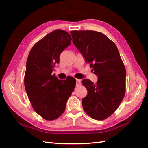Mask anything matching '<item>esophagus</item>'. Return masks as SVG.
Instances as JSON below:
<instances>
[{"mask_svg": "<svg viewBox=\"0 0 148 148\" xmlns=\"http://www.w3.org/2000/svg\"><path fill=\"white\" fill-rule=\"evenodd\" d=\"M76 86H79L81 85V80L78 79H76Z\"/></svg>", "mask_w": 148, "mask_h": 148, "instance_id": "1", "label": "esophagus"}]
</instances>
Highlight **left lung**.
Segmentation results:
<instances>
[{
    "label": "left lung",
    "mask_w": 148,
    "mask_h": 148,
    "mask_svg": "<svg viewBox=\"0 0 148 148\" xmlns=\"http://www.w3.org/2000/svg\"><path fill=\"white\" fill-rule=\"evenodd\" d=\"M71 34L73 44L98 77L96 84L82 81L87 90L82 101L84 110L95 119H106L118 108L125 92L126 71L118 49L102 32L72 31Z\"/></svg>",
    "instance_id": "left-lung-1"
}]
</instances>
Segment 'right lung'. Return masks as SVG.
<instances>
[{
    "label": "right lung",
    "mask_w": 148,
    "mask_h": 148,
    "mask_svg": "<svg viewBox=\"0 0 148 148\" xmlns=\"http://www.w3.org/2000/svg\"><path fill=\"white\" fill-rule=\"evenodd\" d=\"M71 34L56 30L38 41L29 54L25 74V87L34 111L46 120H54L64 112L73 92L76 79L59 80L52 75L62 51L71 44Z\"/></svg>",
    "instance_id": "add662e5"
}]
</instances>
